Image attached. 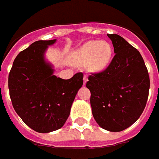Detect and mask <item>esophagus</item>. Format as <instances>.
Instances as JSON below:
<instances>
[{"mask_svg": "<svg viewBox=\"0 0 159 159\" xmlns=\"http://www.w3.org/2000/svg\"><path fill=\"white\" fill-rule=\"evenodd\" d=\"M87 81H88V77H87V75H84V84H86Z\"/></svg>", "mask_w": 159, "mask_h": 159, "instance_id": "obj_1", "label": "esophagus"}]
</instances>
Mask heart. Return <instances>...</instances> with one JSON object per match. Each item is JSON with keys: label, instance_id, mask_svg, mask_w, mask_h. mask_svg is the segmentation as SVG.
Here are the masks:
<instances>
[{"label": "heart", "instance_id": "1", "mask_svg": "<svg viewBox=\"0 0 159 159\" xmlns=\"http://www.w3.org/2000/svg\"><path fill=\"white\" fill-rule=\"evenodd\" d=\"M113 55V48L107 41H88L71 56V63L87 66L90 72L98 73L107 68Z\"/></svg>", "mask_w": 159, "mask_h": 159}]
</instances>
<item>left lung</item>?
I'll list each match as a JSON object with an SVG mask.
<instances>
[{
	"label": "left lung",
	"mask_w": 159,
	"mask_h": 159,
	"mask_svg": "<svg viewBox=\"0 0 159 159\" xmlns=\"http://www.w3.org/2000/svg\"><path fill=\"white\" fill-rule=\"evenodd\" d=\"M116 53L100 73L89 76L95 121L109 132H121L139 119L148 96L149 77L141 53L120 35L107 34Z\"/></svg>",
	"instance_id": "8db88e82"
}]
</instances>
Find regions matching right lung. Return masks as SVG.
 I'll use <instances>...</instances> for the list:
<instances>
[{
  "label": "right lung",
  "instance_id": "1",
  "mask_svg": "<svg viewBox=\"0 0 159 159\" xmlns=\"http://www.w3.org/2000/svg\"><path fill=\"white\" fill-rule=\"evenodd\" d=\"M56 41H37L19 52L9 75L10 96L15 111L26 125L42 134L64 125L84 83L83 73L67 80L54 75L53 66L44 55Z\"/></svg>",
  "mask_w": 159,
  "mask_h": 159
}]
</instances>
